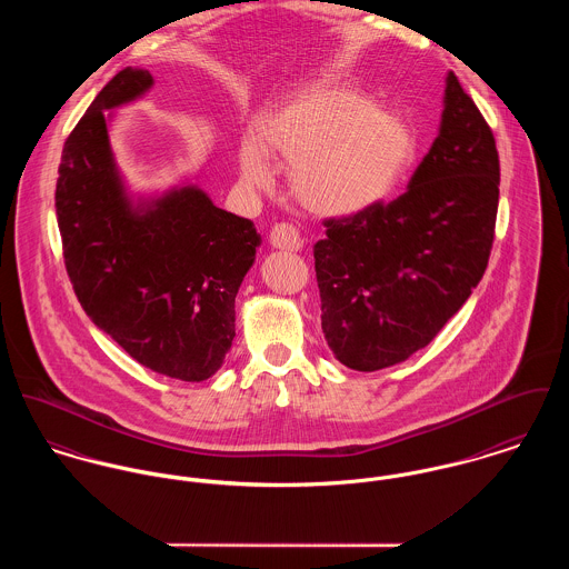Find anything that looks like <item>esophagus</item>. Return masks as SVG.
I'll return each instance as SVG.
<instances>
[{"label":"esophagus","instance_id":"1","mask_svg":"<svg viewBox=\"0 0 569 569\" xmlns=\"http://www.w3.org/2000/svg\"><path fill=\"white\" fill-rule=\"evenodd\" d=\"M269 243L282 252H298L302 250V237L291 223H276L269 232Z\"/></svg>","mask_w":569,"mask_h":569}]
</instances>
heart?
Here are the masks:
<instances>
[{
	"mask_svg": "<svg viewBox=\"0 0 569 569\" xmlns=\"http://www.w3.org/2000/svg\"><path fill=\"white\" fill-rule=\"evenodd\" d=\"M239 156L243 178L271 182L264 152L291 164L298 204L319 217H350L382 204L417 158L413 123L398 110L339 82H312L259 123Z\"/></svg>",
	"mask_w": 569,
	"mask_h": 569,
	"instance_id": "1",
	"label": "heart"
}]
</instances>
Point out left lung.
<instances>
[{"instance_id":"8db88e82","label":"left lung","mask_w":569,"mask_h":569,"mask_svg":"<svg viewBox=\"0 0 569 569\" xmlns=\"http://www.w3.org/2000/svg\"><path fill=\"white\" fill-rule=\"evenodd\" d=\"M496 139L457 76H446L439 134L407 193L323 221L312 248L321 330L357 371L407 361L478 287L500 196Z\"/></svg>"}]
</instances>
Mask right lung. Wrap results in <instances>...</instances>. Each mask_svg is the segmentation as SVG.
Wrapping results in <instances>:
<instances>
[{"instance_id": "right-lung-1", "label": "right lung", "mask_w": 569, "mask_h": 569, "mask_svg": "<svg viewBox=\"0 0 569 569\" xmlns=\"http://www.w3.org/2000/svg\"><path fill=\"white\" fill-rule=\"evenodd\" d=\"M154 87L119 71L78 121L58 167L56 217L73 291L91 321L156 373L202 382L234 339V298L254 264L250 219L198 184L134 196L110 148V119Z\"/></svg>"}]
</instances>
